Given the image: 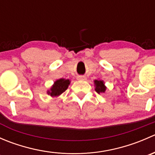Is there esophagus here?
I'll use <instances>...</instances> for the list:
<instances>
[{
    "label": "esophagus",
    "instance_id": "esophagus-1",
    "mask_svg": "<svg viewBox=\"0 0 155 155\" xmlns=\"http://www.w3.org/2000/svg\"><path fill=\"white\" fill-rule=\"evenodd\" d=\"M78 80H85L86 79V77L85 76H77Z\"/></svg>",
    "mask_w": 155,
    "mask_h": 155
}]
</instances>
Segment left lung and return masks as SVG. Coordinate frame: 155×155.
<instances>
[{"label": "left lung", "mask_w": 155, "mask_h": 155, "mask_svg": "<svg viewBox=\"0 0 155 155\" xmlns=\"http://www.w3.org/2000/svg\"><path fill=\"white\" fill-rule=\"evenodd\" d=\"M94 86H95V91L97 92L98 94L104 93L106 91L107 87L104 85V81L102 80H94Z\"/></svg>", "instance_id": "1"}]
</instances>
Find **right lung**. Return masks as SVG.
Wrapping results in <instances>:
<instances>
[{"instance_id":"1","label":"right lung","mask_w":155,"mask_h":155,"mask_svg":"<svg viewBox=\"0 0 155 155\" xmlns=\"http://www.w3.org/2000/svg\"><path fill=\"white\" fill-rule=\"evenodd\" d=\"M70 83L69 79H60L54 82V85L51 87L50 91H48L47 94L51 97H58L68 89Z\"/></svg>"}]
</instances>
